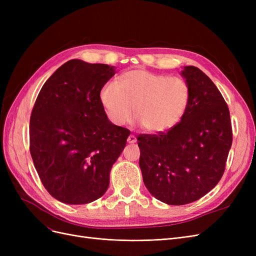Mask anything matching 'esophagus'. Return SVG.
I'll list each match as a JSON object with an SVG mask.
<instances>
[{"label": "esophagus", "instance_id": "esophagus-1", "mask_svg": "<svg viewBox=\"0 0 256 256\" xmlns=\"http://www.w3.org/2000/svg\"><path fill=\"white\" fill-rule=\"evenodd\" d=\"M128 143H136V138L134 136V134H130L128 136Z\"/></svg>", "mask_w": 256, "mask_h": 256}]
</instances>
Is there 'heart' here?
<instances>
[{
  "label": "heart",
  "instance_id": "b5f03b06",
  "mask_svg": "<svg viewBox=\"0 0 256 256\" xmlns=\"http://www.w3.org/2000/svg\"><path fill=\"white\" fill-rule=\"evenodd\" d=\"M100 104L114 125L122 126L138 115V122L152 134L166 132L176 126L190 100L188 83L144 69L124 72L100 90Z\"/></svg>",
  "mask_w": 256,
  "mask_h": 256
}]
</instances>
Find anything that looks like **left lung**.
Here are the masks:
<instances>
[{
	"instance_id": "left-lung-1",
	"label": "left lung",
	"mask_w": 256,
	"mask_h": 256,
	"mask_svg": "<svg viewBox=\"0 0 256 256\" xmlns=\"http://www.w3.org/2000/svg\"><path fill=\"white\" fill-rule=\"evenodd\" d=\"M182 76L190 88L182 120L168 132L138 136L145 187L168 205L192 203L214 189L233 141L228 108L214 82L194 66Z\"/></svg>"
}]
</instances>
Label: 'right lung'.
Masks as SVG:
<instances>
[{"label": "right lung", "mask_w": 256, "mask_h": 256, "mask_svg": "<svg viewBox=\"0 0 256 256\" xmlns=\"http://www.w3.org/2000/svg\"><path fill=\"white\" fill-rule=\"evenodd\" d=\"M115 74L106 64L70 60L46 81L30 120V152L44 187L65 204L102 198L130 131L112 124L100 104Z\"/></svg>", "instance_id": "right-lung-1"}]
</instances>
